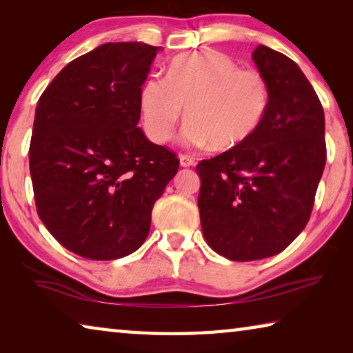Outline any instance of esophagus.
<instances>
[{
	"mask_svg": "<svg viewBox=\"0 0 353 353\" xmlns=\"http://www.w3.org/2000/svg\"><path fill=\"white\" fill-rule=\"evenodd\" d=\"M179 160H181V166L187 168V166H193L194 165V159L190 157L187 154H181L179 155Z\"/></svg>",
	"mask_w": 353,
	"mask_h": 353,
	"instance_id": "esophagus-1",
	"label": "esophagus"
}]
</instances>
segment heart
Wrapping results in <instances>:
<instances>
[{"label": "heart", "instance_id": "heart-1", "mask_svg": "<svg viewBox=\"0 0 353 353\" xmlns=\"http://www.w3.org/2000/svg\"><path fill=\"white\" fill-rule=\"evenodd\" d=\"M271 87L260 70L240 68L214 50L176 56L168 76H149L140 90V112L149 139L171 140L185 107L183 139L225 151L246 143L261 126Z\"/></svg>", "mask_w": 353, "mask_h": 353}]
</instances>
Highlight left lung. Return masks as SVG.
<instances>
[{"instance_id": "obj_1", "label": "left lung", "mask_w": 353, "mask_h": 353, "mask_svg": "<svg viewBox=\"0 0 353 353\" xmlns=\"http://www.w3.org/2000/svg\"><path fill=\"white\" fill-rule=\"evenodd\" d=\"M252 57L270 82V110L246 143L196 166L205 241L234 261L282 252L305 229L327 160L324 110L305 74L265 45Z\"/></svg>"}]
</instances>
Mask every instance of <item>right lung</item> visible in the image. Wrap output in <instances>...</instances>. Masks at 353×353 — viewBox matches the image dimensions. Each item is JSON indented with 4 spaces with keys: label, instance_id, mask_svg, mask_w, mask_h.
I'll return each mask as SVG.
<instances>
[{
    "label": "right lung",
    "instance_id": "add662e5",
    "mask_svg": "<svg viewBox=\"0 0 353 353\" xmlns=\"http://www.w3.org/2000/svg\"><path fill=\"white\" fill-rule=\"evenodd\" d=\"M157 51L140 41L101 45L70 62L35 109L29 171L39 218L83 259L139 249L155 201L179 170L176 152L137 126Z\"/></svg>",
    "mask_w": 353,
    "mask_h": 353
}]
</instances>
